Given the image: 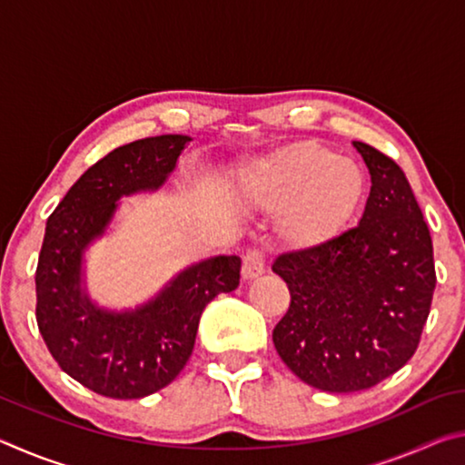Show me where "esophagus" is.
<instances>
[{
  "label": "esophagus",
  "mask_w": 465,
  "mask_h": 465,
  "mask_svg": "<svg viewBox=\"0 0 465 465\" xmlns=\"http://www.w3.org/2000/svg\"><path fill=\"white\" fill-rule=\"evenodd\" d=\"M262 272H264L262 252L248 250L246 256H243V262H242V277L246 281H252V279L261 277Z\"/></svg>",
  "instance_id": "esophagus-1"
}]
</instances>
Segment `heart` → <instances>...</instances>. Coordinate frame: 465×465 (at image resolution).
Here are the masks:
<instances>
[{
  "instance_id": "b5f03b06",
  "label": "heart",
  "mask_w": 465,
  "mask_h": 465,
  "mask_svg": "<svg viewBox=\"0 0 465 465\" xmlns=\"http://www.w3.org/2000/svg\"><path fill=\"white\" fill-rule=\"evenodd\" d=\"M365 186L355 162L318 143L282 147L246 172L252 207L279 213V240L297 252L320 248L338 235L363 201Z\"/></svg>"
}]
</instances>
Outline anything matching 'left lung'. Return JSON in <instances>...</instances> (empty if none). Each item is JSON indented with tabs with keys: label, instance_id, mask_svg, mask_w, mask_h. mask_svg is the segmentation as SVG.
Masks as SVG:
<instances>
[{
	"label": "left lung",
	"instance_id": "1",
	"mask_svg": "<svg viewBox=\"0 0 465 465\" xmlns=\"http://www.w3.org/2000/svg\"><path fill=\"white\" fill-rule=\"evenodd\" d=\"M352 145L371 174L359 225L272 264L291 293L274 349L299 380L334 393L373 388L408 363L437 282L429 227L404 172L375 147Z\"/></svg>",
	"mask_w": 465,
	"mask_h": 465
}]
</instances>
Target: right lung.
<instances>
[{
  "label": "right lung",
  "mask_w": 465,
  "mask_h": 465,
  "mask_svg": "<svg viewBox=\"0 0 465 465\" xmlns=\"http://www.w3.org/2000/svg\"><path fill=\"white\" fill-rule=\"evenodd\" d=\"M188 135L116 147L84 172L46 222L36 266V322L67 375L106 398L133 400L166 388L193 355L203 310L240 285V256H211L176 272L147 302L113 310L92 299L85 252L108 232L124 196L168 183Z\"/></svg>",
  "instance_id": "1"
}]
</instances>
